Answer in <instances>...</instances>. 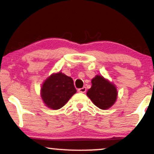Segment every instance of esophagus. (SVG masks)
<instances>
[{"label":"esophagus","mask_w":154,"mask_h":154,"mask_svg":"<svg viewBox=\"0 0 154 154\" xmlns=\"http://www.w3.org/2000/svg\"><path fill=\"white\" fill-rule=\"evenodd\" d=\"M78 91L80 92V93H85V92L87 91V88H86L85 87L80 88V89H78Z\"/></svg>","instance_id":"1"}]
</instances>
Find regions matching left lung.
Segmentation results:
<instances>
[{
	"instance_id": "8db88e82",
	"label": "left lung",
	"mask_w": 154,
	"mask_h": 154,
	"mask_svg": "<svg viewBox=\"0 0 154 154\" xmlns=\"http://www.w3.org/2000/svg\"><path fill=\"white\" fill-rule=\"evenodd\" d=\"M91 84V87L88 90L87 95L94 105L103 110L111 107L118 95L116 87L99 75L92 79Z\"/></svg>"
}]
</instances>
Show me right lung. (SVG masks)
<instances>
[{
  "instance_id": "1",
  "label": "right lung",
  "mask_w": 154,
  "mask_h": 154,
  "mask_svg": "<svg viewBox=\"0 0 154 154\" xmlns=\"http://www.w3.org/2000/svg\"><path fill=\"white\" fill-rule=\"evenodd\" d=\"M77 91L72 79L58 72L49 77L42 87V97L48 108L58 110L62 108Z\"/></svg>"
}]
</instances>
